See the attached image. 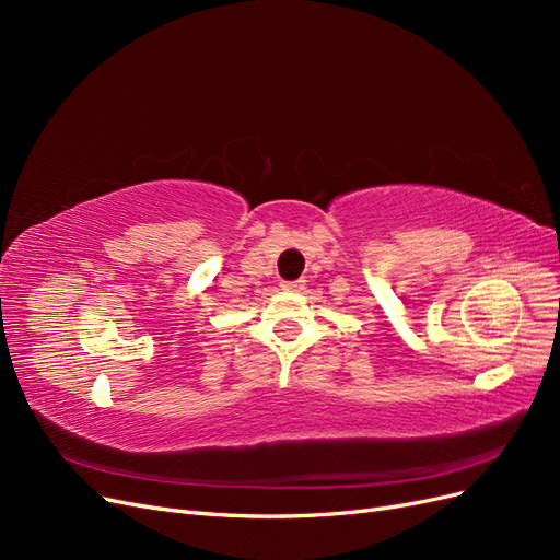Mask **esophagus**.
<instances>
[{
	"label": "esophagus",
	"instance_id": "obj_1",
	"mask_svg": "<svg viewBox=\"0 0 560 560\" xmlns=\"http://www.w3.org/2000/svg\"><path fill=\"white\" fill-rule=\"evenodd\" d=\"M282 290H287V292H301L303 290V280H284L282 282Z\"/></svg>",
	"mask_w": 560,
	"mask_h": 560
}]
</instances>
